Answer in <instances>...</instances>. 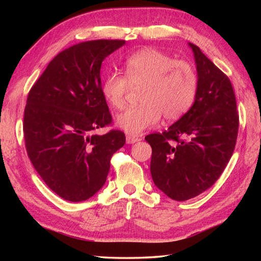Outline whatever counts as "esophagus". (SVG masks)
<instances>
[{
  "label": "esophagus",
  "instance_id": "34e87169",
  "mask_svg": "<svg viewBox=\"0 0 261 261\" xmlns=\"http://www.w3.org/2000/svg\"><path fill=\"white\" fill-rule=\"evenodd\" d=\"M139 138H136V137L132 136H126V144H135L137 141H139Z\"/></svg>",
  "mask_w": 261,
  "mask_h": 261
}]
</instances>
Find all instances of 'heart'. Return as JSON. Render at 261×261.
Segmentation results:
<instances>
[{
    "label": "heart",
    "instance_id": "obj_1",
    "mask_svg": "<svg viewBox=\"0 0 261 261\" xmlns=\"http://www.w3.org/2000/svg\"><path fill=\"white\" fill-rule=\"evenodd\" d=\"M125 77L110 72L102 82V94L114 108L124 106L129 85H144L141 105L116 117V124L129 136H139L156 124L161 115L167 121L177 120L191 108L198 90L192 65L166 53L146 48L129 56Z\"/></svg>",
    "mask_w": 261,
    "mask_h": 261
}]
</instances>
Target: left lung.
Here are the masks:
<instances>
[{
  "label": "left lung",
  "mask_w": 261,
  "mask_h": 261,
  "mask_svg": "<svg viewBox=\"0 0 261 261\" xmlns=\"http://www.w3.org/2000/svg\"><path fill=\"white\" fill-rule=\"evenodd\" d=\"M198 90L187 113L162 134L145 137L152 147L151 175L159 190L184 201L211 188L236 145L238 114L229 78L193 43Z\"/></svg>",
  "instance_id": "8db88e82"
}]
</instances>
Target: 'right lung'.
<instances>
[{"instance_id": "1", "label": "right lung", "mask_w": 261, "mask_h": 261, "mask_svg": "<svg viewBox=\"0 0 261 261\" xmlns=\"http://www.w3.org/2000/svg\"><path fill=\"white\" fill-rule=\"evenodd\" d=\"M124 40H93L53 59L31 88L24 112L28 155L48 188L77 202L103 187L113 154L125 144L118 130L94 131L112 123L101 90V64Z\"/></svg>"}]
</instances>
